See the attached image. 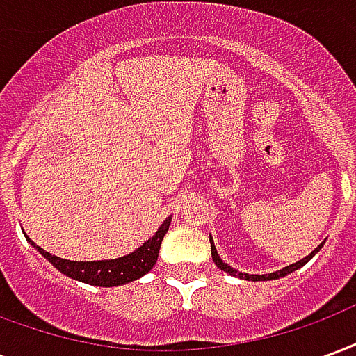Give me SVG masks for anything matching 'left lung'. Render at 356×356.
I'll return each mask as SVG.
<instances>
[{
	"label": "left lung",
	"mask_w": 356,
	"mask_h": 356,
	"mask_svg": "<svg viewBox=\"0 0 356 356\" xmlns=\"http://www.w3.org/2000/svg\"><path fill=\"white\" fill-rule=\"evenodd\" d=\"M209 242H211V259H213V263L217 265V268H221V270H225V273H229V275H232V276L244 278V280H252V282H257V280H275V278H280V276L290 275V273H293V270H298L299 267H303L305 263L311 261V259H313V255L316 254V252H318L322 246H324V242H322V244H318V248H314V252H311V254L307 255V257H303L301 261L291 263V265H288V267L280 268V270H276V273H270V275H248V273H240V270H236V268H232L231 265H227V263H225L223 259L219 257V254H217L216 244H213L211 236H209Z\"/></svg>",
	"instance_id": "1"
}]
</instances>
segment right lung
Returning a JSON list of instances; mask_svg holds the SVG:
<instances>
[{"label":"right lung","mask_w":356,"mask_h":356,"mask_svg":"<svg viewBox=\"0 0 356 356\" xmlns=\"http://www.w3.org/2000/svg\"><path fill=\"white\" fill-rule=\"evenodd\" d=\"M171 217H168L160 229L156 231L152 238H148L140 248H137L131 254L118 257V259H104V261H70V259H60L57 255H51L43 248L35 246L32 240H26L40 254L47 259L55 268H58L63 275L70 276L74 280L91 284V286H101V288H112V286H122V284L133 282L140 276H145L150 268L156 265L158 252L162 246V240L165 232L170 229Z\"/></svg>","instance_id":"add662e5"}]
</instances>
